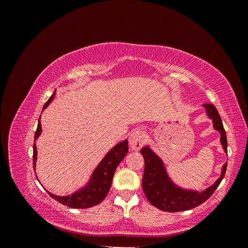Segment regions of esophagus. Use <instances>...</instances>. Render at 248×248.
<instances>
[{
	"label": "esophagus",
	"mask_w": 248,
	"mask_h": 248,
	"mask_svg": "<svg viewBox=\"0 0 248 248\" xmlns=\"http://www.w3.org/2000/svg\"><path fill=\"white\" fill-rule=\"evenodd\" d=\"M145 131H142L140 129L134 130L131 132L129 136V145L130 148L134 151H138L145 144Z\"/></svg>",
	"instance_id": "1"
}]
</instances>
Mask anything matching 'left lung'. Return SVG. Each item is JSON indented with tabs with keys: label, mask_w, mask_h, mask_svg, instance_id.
<instances>
[{
	"label": "left lung",
	"mask_w": 248,
	"mask_h": 248,
	"mask_svg": "<svg viewBox=\"0 0 248 248\" xmlns=\"http://www.w3.org/2000/svg\"><path fill=\"white\" fill-rule=\"evenodd\" d=\"M207 116L212 120L214 129L220 133V142L223 151L228 153V140L221 118L213 104H204ZM145 159V170L142 176V189L148 201L166 212H179L190 210L206 202L219 186L227 170V162L221 168V175L215 183L202 191L184 189L172 182L160 157L149 146L141 148Z\"/></svg>",
	"instance_id": "left-lung-1"
}]
</instances>
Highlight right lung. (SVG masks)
I'll return each instance as SVG.
<instances>
[{
	"label": "right lung",
	"instance_id": "1",
	"mask_svg": "<svg viewBox=\"0 0 248 248\" xmlns=\"http://www.w3.org/2000/svg\"><path fill=\"white\" fill-rule=\"evenodd\" d=\"M56 91L52 93L49 97V99L44 104L43 109H46L48 104L54 100ZM41 117V116H40ZM42 128L40 123V118L38 121V126H37V130L35 132V141L39 138L41 134ZM128 152V140H124L122 141L118 142V144L110 149L107 153V155L103 157V159L99 162L98 166L94 170L93 174L91 175L89 182L81 188L78 189L76 192H73L68 196L60 197L56 194L47 191L49 196L58 201L61 204L69 207V208H77V209H84V208H91L100 204V202L107 197L108 190L110 188V185L112 182V177L116 171L117 167L119 163L123 160L124 157ZM36 160H37V148L36 144L34 142L33 146V164L34 170L36 168Z\"/></svg>",
	"mask_w": 248,
	"mask_h": 248
}]
</instances>
